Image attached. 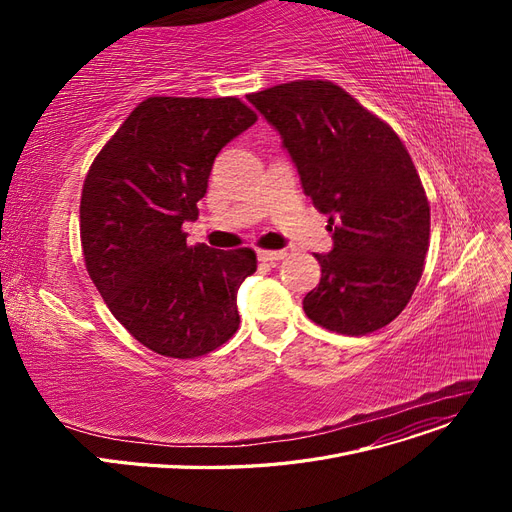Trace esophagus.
<instances>
[{
	"label": "esophagus",
	"mask_w": 512,
	"mask_h": 512,
	"mask_svg": "<svg viewBox=\"0 0 512 512\" xmlns=\"http://www.w3.org/2000/svg\"><path fill=\"white\" fill-rule=\"evenodd\" d=\"M259 261H280L286 257V251H257Z\"/></svg>",
	"instance_id": "esophagus-1"
}]
</instances>
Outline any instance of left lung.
Returning a JSON list of instances; mask_svg holds the SVG:
<instances>
[{
  "mask_svg": "<svg viewBox=\"0 0 512 512\" xmlns=\"http://www.w3.org/2000/svg\"><path fill=\"white\" fill-rule=\"evenodd\" d=\"M282 137L303 191L328 215L334 249L315 255L303 309L330 332L363 336L411 301L429 247V203L398 134L330 80L247 95Z\"/></svg>",
  "mask_w": 512,
  "mask_h": 512,
  "instance_id": "8db88e82",
  "label": "left lung"
}]
</instances>
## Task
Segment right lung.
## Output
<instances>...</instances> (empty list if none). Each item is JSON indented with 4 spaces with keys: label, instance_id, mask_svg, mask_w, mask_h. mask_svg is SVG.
<instances>
[{
    "label": "right lung",
    "instance_id": "add662e5",
    "mask_svg": "<svg viewBox=\"0 0 512 512\" xmlns=\"http://www.w3.org/2000/svg\"><path fill=\"white\" fill-rule=\"evenodd\" d=\"M257 114L236 97H149L93 159L80 197L87 272L114 317L153 353L195 359L238 330L253 249L186 245L213 159Z\"/></svg>",
    "mask_w": 512,
    "mask_h": 512
}]
</instances>
